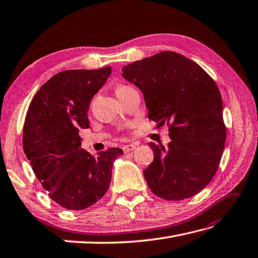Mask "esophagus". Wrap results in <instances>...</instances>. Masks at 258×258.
Listing matches in <instances>:
<instances>
[{
  "label": "esophagus",
  "instance_id": "esophagus-1",
  "mask_svg": "<svg viewBox=\"0 0 258 258\" xmlns=\"http://www.w3.org/2000/svg\"><path fill=\"white\" fill-rule=\"evenodd\" d=\"M137 147V145L136 144H129V145H125V146H123V151L124 152H129V151H133L135 148Z\"/></svg>",
  "mask_w": 258,
  "mask_h": 258
}]
</instances>
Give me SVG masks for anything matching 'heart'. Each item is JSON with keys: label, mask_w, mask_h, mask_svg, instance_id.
<instances>
[{"label": "heart", "mask_w": 258, "mask_h": 258, "mask_svg": "<svg viewBox=\"0 0 258 258\" xmlns=\"http://www.w3.org/2000/svg\"><path fill=\"white\" fill-rule=\"evenodd\" d=\"M125 88H128V87H124V86H120V87H118L117 89H115V93H118V92H120V91H122L123 89H125Z\"/></svg>", "instance_id": "heart-1"}]
</instances>
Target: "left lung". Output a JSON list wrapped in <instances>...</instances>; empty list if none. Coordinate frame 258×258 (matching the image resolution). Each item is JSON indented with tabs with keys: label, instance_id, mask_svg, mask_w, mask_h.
<instances>
[{
	"label": "left lung",
	"instance_id": "8db88e82",
	"mask_svg": "<svg viewBox=\"0 0 258 258\" xmlns=\"http://www.w3.org/2000/svg\"><path fill=\"white\" fill-rule=\"evenodd\" d=\"M122 77L143 92L148 118L169 124L168 149L148 144L154 161L144 176L150 190L167 201L195 196L216 173L226 140L216 83L196 62L172 51L130 63Z\"/></svg>",
	"mask_w": 258,
	"mask_h": 258
}]
</instances>
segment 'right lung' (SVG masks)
Wrapping results in <instances>:
<instances>
[{
	"mask_svg": "<svg viewBox=\"0 0 258 258\" xmlns=\"http://www.w3.org/2000/svg\"><path fill=\"white\" fill-rule=\"evenodd\" d=\"M111 73L66 70L56 73L36 92L26 112L23 150L36 178L60 206L81 210L108 191L114 160L122 149L110 148L92 156L81 148L79 129L89 128L90 101Z\"/></svg>",
	"mask_w": 258,
	"mask_h": 258,
	"instance_id": "add662e5",
	"label": "right lung"
}]
</instances>
